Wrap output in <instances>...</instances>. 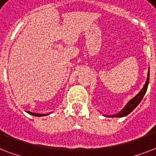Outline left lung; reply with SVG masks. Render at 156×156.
Instances as JSON below:
<instances>
[{"mask_svg": "<svg viewBox=\"0 0 156 156\" xmlns=\"http://www.w3.org/2000/svg\"><path fill=\"white\" fill-rule=\"evenodd\" d=\"M149 80H150V67L148 69V73H147V80L145 82V84L142 87V89L140 90V92L137 94L136 96L133 98L132 99H130L129 102H127V104L125 105L123 109H121L118 113L114 115H103L107 117H112V118H114V117H116V118H121V117L126 116L127 115H129L130 112H132L133 110L137 107V106L139 104L141 101L142 100L143 97H144L145 94L147 90V87H148V84H149Z\"/></svg>", "mask_w": 156, "mask_h": 156, "instance_id": "obj_1", "label": "left lung"}]
</instances>
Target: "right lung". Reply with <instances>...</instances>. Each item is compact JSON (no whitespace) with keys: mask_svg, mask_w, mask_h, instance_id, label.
I'll list each match as a JSON object with an SVG mask.
<instances>
[{"mask_svg":"<svg viewBox=\"0 0 156 156\" xmlns=\"http://www.w3.org/2000/svg\"><path fill=\"white\" fill-rule=\"evenodd\" d=\"M28 113L30 115H34V116H45V115H49L50 113H48V114H38V113H34V112H28Z\"/></svg>","mask_w":156,"mask_h":156,"instance_id":"1","label":"right lung"}]
</instances>
